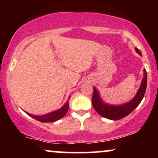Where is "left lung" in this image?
I'll list each match as a JSON object with an SVG mask.
<instances>
[{
	"mask_svg": "<svg viewBox=\"0 0 158 158\" xmlns=\"http://www.w3.org/2000/svg\"><path fill=\"white\" fill-rule=\"evenodd\" d=\"M135 51L139 56H142V53L139 49L135 48ZM143 73L144 74H143L141 85L135 97L129 102L122 105L117 106V105H110L106 103L101 99L99 91L94 87L92 105L96 111L105 118L112 119V120H117L124 118L127 115L131 113L141 102L146 92V85H147V74H146V69H143Z\"/></svg>",
	"mask_w": 158,
	"mask_h": 158,
	"instance_id": "obj_1",
	"label": "left lung"
}]
</instances>
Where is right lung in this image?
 I'll return each mask as SVG.
<instances>
[{
	"label": "right lung",
	"mask_w": 158,
	"mask_h": 158,
	"mask_svg": "<svg viewBox=\"0 0 158 158\" xmlns=\"http://www.w3.org/2000/svg\"><path fill=\"white\" fill-rule=\"evenodd\" d=\"M70 97H69L68 99L67 102L64 103V105L61 107L59 109L53 110V111L50 112L46 114H43V115H33V114H29L26 112L29 116L32 117L33 119H36V120L40 121L41 123H50V122H56V121L59 120L64 117L65 114L68 112L69 108V99H70Z\"/></svg>",
	"instance_id": "right-lung-1"
}]
</instances>
